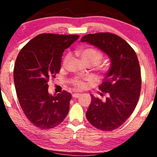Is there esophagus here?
I'll return each instance as SVG.
<instances>
[{
    "label": "esophagus",
    "mask_w": 157,
    "mask_h": 157,
    "mask_svg": "<svg viewBox=\"0 0 157 157\" xmlns=\"http://www.w3.org/2000/svg\"><path fill=\"white\" fill-rule=\"evenodd\" d=\"M80 94L75 93V94H72V97H74V98H78V97H80Z\"/></svg>",
    "instance_id": "esophagus-1"
}]
</instances>
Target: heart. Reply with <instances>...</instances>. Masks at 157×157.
Instances as JSON below:
<instances>
[{"label": "heart", "instance_id": "heart-1", "mask_svg": "<svg viewBox=\"0 0 157 157\" xmlns=\"http://www.w3.org/2000/svg\"><path fill=\"white\" fill-rule=\"evenodd\" d=\"M81 60L85 64L95 65L96 69L100 73H105L109 70V64L107 62H100L102 57V54L94 48H86L80 52ZM70 59V55H66L63 60V66H66ZM85 78L80 77H74L71 82L76 88H82L85 86Z\"/></svg>", "mask_w": 157, "mask_h": 157}]
</instances>
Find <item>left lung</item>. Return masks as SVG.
<instances>
[{"instance_id":"8db88e82","label":"left lung","mask_w":157,"mask_h":157,"mask_svg":"<svg viewBox=\"0 0 157 157\" xmlns=\"http://www.w3.org/2000/svg\"><path fill=\"white\" fill-rule=\"evenodd\" d=\"M82 42L96 46L109 57L111 67L99 89L107 94L105 100L91 97L86 118L97 129L113 131L125 122L134 111L141 91V72L136 52L114 34H89Z\"/></svg>"}]
</instances>
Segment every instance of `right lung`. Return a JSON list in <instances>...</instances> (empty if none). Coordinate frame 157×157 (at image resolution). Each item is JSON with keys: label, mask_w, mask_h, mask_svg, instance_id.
<instances>
[{"label": "right lung", "mask_w": 157, "mask_h": 157, "mask_svg": "<svg viewBox=\"0 0 157 157\" xmlns=\"http://www.w3.org/2000/svg\"><path fill=\"white\" fill-rule=\"evenodd\" d=\"M79 35L40 34L19 52L14 68L17 99L26 117L36 127L50 129L63 121L69 111L71 94L48 92V82L60 71L64 50Z\"/></svg>", "instance_id": "add662e5"}]
</instances>
